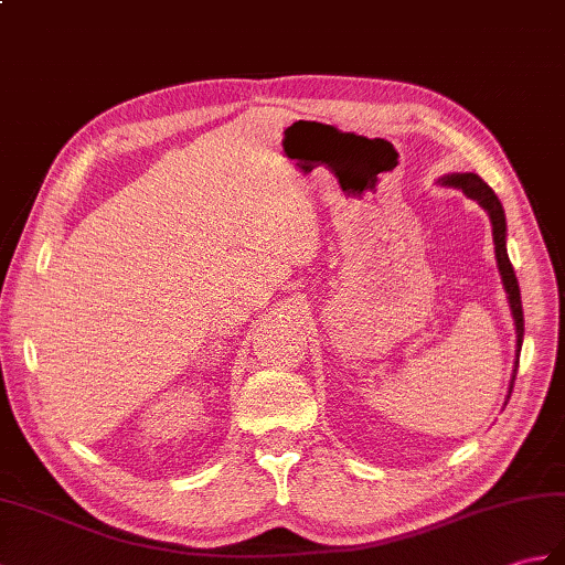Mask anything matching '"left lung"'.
<instances>
[{
	"instance_id": "8db88e82",
	"label": "left lung",
	"mask_w": 565,
	"mask_h": 565,
	"mask_svg": "<svg viewBox=\"0 0 565 565\" xmlns=\"http://www.w3.org/2000/svg\"><path fill=\"white\" fill-rule=\"evenodd\" d=\"M440 182H443V185H450V188H460L469 196V200L479 202L483 206V212H487L489 218H491L498 271H501V277H503V286H505L508 300H510V310H513V318H515V334H518L515 371H518L522 334H524V315H522V300H520V286H518L515 269H513V265H510V257H508V250H505V214H503V206H501V202H498L495 192L475 173H452L448 178H443ZM513 385H515V373H513V380H510V392H513Z\"/></svg>"
}]
</instances>
